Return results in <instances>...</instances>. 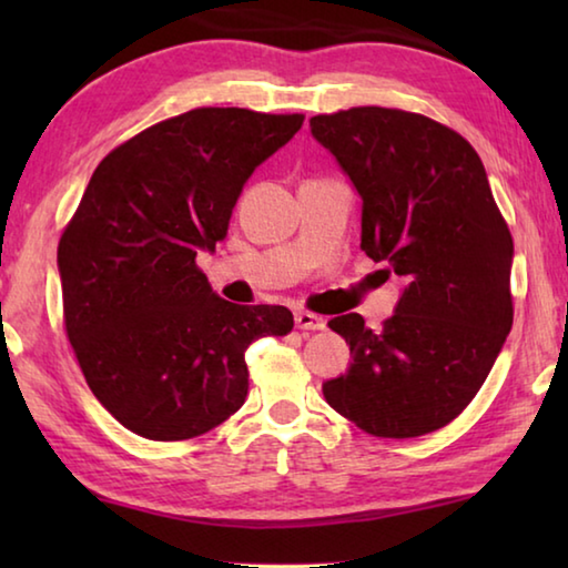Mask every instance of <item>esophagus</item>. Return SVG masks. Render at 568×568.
Instances as JSON below:
<instances>
[{"mask_svg":"<svg viewBox=\"0 0 568 568\" xmlns=\"http://www.w3.org/2000/svg\"><path fill=\"white\" fill-rule=\"evenodd\" d=\"M295 325L301 331H323L325 321L321 318V315H315L311 311H297L295 313Z\"/></svg>","mask_w":568,"mask_h":568,"instance_id":"obj_1","label":"esophagus"}]
</instances>
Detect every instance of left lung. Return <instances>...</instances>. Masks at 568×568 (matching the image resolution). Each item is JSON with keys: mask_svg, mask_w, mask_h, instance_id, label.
<instances>
[{"mask_svg": "<svg viewBox=\"0 0 568 568\" xmlns=\"http://www.w3.org/2000/svg\"><path fill=\"white\" fill-rule=\"evenodd\" d=\"M311 132L363 200L361 250L406 283L378 331L358 313L328 323L353 361L323 396L371 436H426L474 400L511 331L514 237L478 152L446 124L351 108Z\"/></svg>", "mask_w": 568, "mask_h": 568, "instance_id": "8db88e82", "label": "left lung"}]
</instances>
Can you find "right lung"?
<instances>
[{
  "label": "right lung",
  "instance_id": "add662e5",
  "mask_svg": "<svg viewBox=\"0 0 568 568\" xmlns=\"http://www.w3.org/2000/svg\"><path fill=\"white\" fill-rule=\"evenodd\" d=\"M303 114L197 108L104 158L57 247L64 331L90 390L124 428L187 440L247 396V345L287 335L283 305H235L195 257L227 235L253 170Z\"/></svg>",
  "mask_w": 568,
  "mask_h": 568
}]
</instances>
